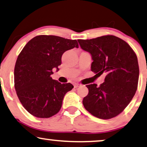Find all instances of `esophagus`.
<instances>
[{
    "label": "esophagus",
    "instance_id": "esophagus-1",
    "mask_svg": "<svg viewBox=\"0 0 147 147\" xmlns=\"http://www.w3.org/2000/svg\"><path fill=\"white\" fill-rule=\"evenodd\" d=\"M80 86V84H78V83H76V84H74V88H77V87H79Z\"/></svg>",
    "mask_w": 147,
    "mask_h": 147
}]
</instances>
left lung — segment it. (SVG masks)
Listing matches in <instances>:
<instances>
[{
	"mask_svg": "<svg viewBox=\"0 0 147 147\" xmlns=\"http://www.w3.org/2000/svg\"><path fill=\"white\" fill-rule=\"evenodd\" d=\"M80 47L91 55V71L107 74L105 82L86 85L88 94L82 103L90 114L110 119L123 112L137 89L139 68L135 53L129 45L113 35L78 40Z\"/></svg>",
	"mask_w": 147,
	"mask_h": 147,
	"instance_id": "1",
	"label": "left lung"
}]
</instances>
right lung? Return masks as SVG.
Masks as SVG:
<instances>
[{
  "mask_svg": "<svg viewBox=\"0 0 147 147\" xmlns=\"http://www.w3.org/2000/svg\"><path fill=\"white\" fill-rule=\"evenodd\" d=\"M78 45L54 35H39L28 41L18 56L14 67V88L24 108L38 118L59 113L64 96L74 87L53 80V69L59 71L63 54Z\"/></svg>",
  "mask_w": 147,
  "mask_h": 147,
  "instance_id": "1",
  "label": "right lung"
}]
</instances>
